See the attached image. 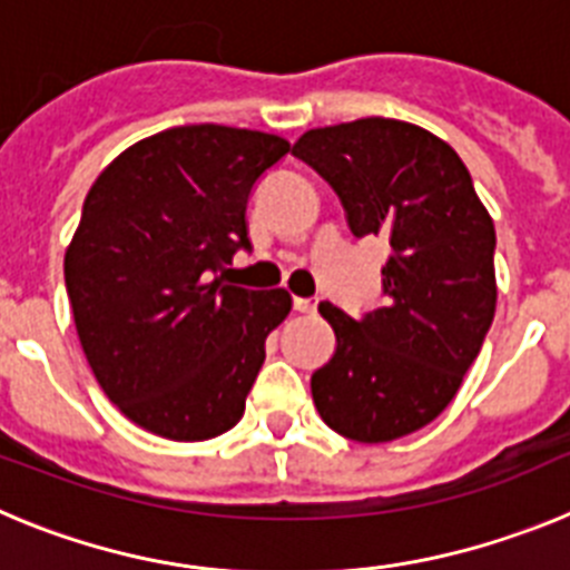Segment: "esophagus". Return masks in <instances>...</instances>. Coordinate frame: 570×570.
<instances>
[{
  "label": "esophagus",
  "instance_id": "1",
  "mask_svg": "<svg viewBox=\"0 0 570 570\" xmlns=\"http://www.w3.org/2000/svg\"><path fill=\"white\" fill-rule=\"evenodd\" d=\"M294 311L296 314H314L316 296H294Z\"/></svg>",
  "mask_w": 570,
  "mask_h": 570
}]
</instances>
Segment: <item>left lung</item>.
<instances>
[{"label": "left lung", "instance_id": "left-lung-1", "mask_svg": "<svg viewBox=\"0 0 570 570\" xmlns=\"http://www.w3.org/2000/svg\"><path fill=\"white\" fill-rule=\"evenodd\" d=\"M294 156L336 190L354 236H387L382 308L320 314L336 351L311 376L325 425L354 442L414 434L448 407L497 311V234L471 174L434 134L367 116L299 136Z\"/></svg>", "mask_w": 570, "mask_h": 570}]
</instances>
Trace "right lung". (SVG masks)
Instances as JSON below:
<instances>
[{
    "label": "right lung",
    "instance_id": "1",
    "mask_svg": "<svg viewBox=\"0 0 570 570\" xmlns=\"http://www.w3.org/2000/svg\"><path fill=\"white\" fill-rule=\"evenodd\" d=\"M291 145L274 134L183 125L116 156L82 205L65 285L94 376L130 422L176 442L245 414L285 288L225 285L250 250L245 208Z\"/></svg>",
    "mask_w": 570,
    "mask_h": 570
}]
</instances>
